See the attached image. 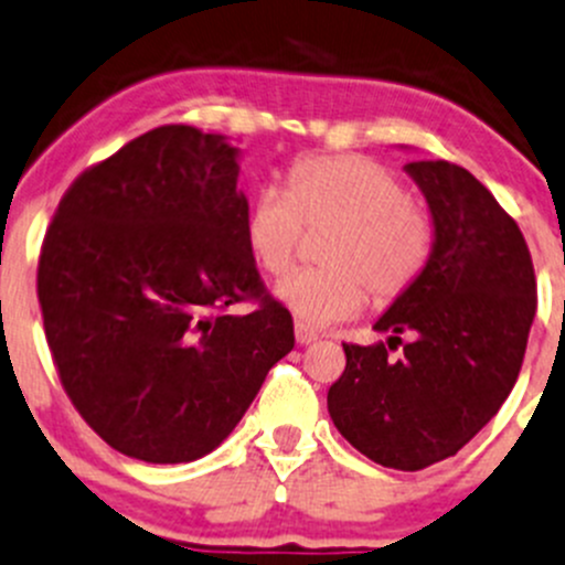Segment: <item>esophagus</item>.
<instances>
[{"label": "esophagus", "instance_id": "obj_1", "mask_svg": "<svg viewBox=\"0 0 565 565\" xmlns=\"http://www.w3.org/2000/svg\"><path fill=\"white\" fill-rule=\"evenodd\" d=\"M295 338H298V343H302V347H306V343H313L317 341V330L313 328H308L306 322H295Z\"/></svg>", "mask_w": 565, "mask_h": 565}]
</instances>
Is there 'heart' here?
Masks as SVG:
<instances>
[{
	"label": "heart",
	"instance_id": "obj_1",
	"mask_svg": "<svg viewBox=\"0 0 565 565\" xmlns=\"http://www.w3.org/2000/svg\"><path fill=\"white\" fill-rule=\"evenodd\" d=\"M306 233L324 235V267L278 284V298L311 324L354 317L367 292L376 306L401 300L433 259L430 213L408 198L401 178L367 157H311L289 170L287 192L259 189L246 216L252 257L270 276L298 259Z\"/></svg>",
	"mask_w": 565,
	"mask_h": 565
}]
</instances>
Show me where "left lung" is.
Returning a JSON list of instances; mask_svg holds the SVG:
<instances>
[{"instance_id": "8db88e82", "label": "left lung", "mask_w": 565, "mask_h": 565, "mask_svg": "<svg viewBox=\"0 0 565 565\" xmlns=\"http://www.w3.org/2000/svg\"><path fill=\"white\" fill-rule=\"evenodd\" d=\"M406 173L430 205L433 259L373 324L387 343H343L347 367L328 412L373 462L419 471L460 452L512 392L536 317V276L518 222L466 168L419 159Z\"/></svg>"}]
</instances>
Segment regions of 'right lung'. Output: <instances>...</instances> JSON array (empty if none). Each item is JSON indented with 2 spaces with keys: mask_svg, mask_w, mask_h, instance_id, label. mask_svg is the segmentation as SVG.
I'll return each instance as SVG.
<instances>
[{
  "mask_svg": "<svg viewBox=\"0 0 565 565\" xmlns=\"http://www.w3.org/2000/svg\"><path fill=\"white\" fill-rule=\"evenodd\" d=\"M237 148L164 124L70 183L38 300L58 382L116 452L189 462L218 447L292 352V313L246 243ZM248 301L237 318L226 308Z\"/></svg>",
  "mask_w": 565,
  "mask_h": 565,
  "instance_id": "obj_1",
  "label": "right lung"
}]
</instances>
